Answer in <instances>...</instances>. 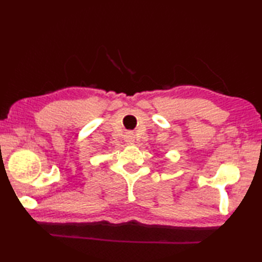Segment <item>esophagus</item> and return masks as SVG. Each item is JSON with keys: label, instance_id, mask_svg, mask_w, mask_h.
Returning <instances> with one entry per match:
<instances>
[{"label": "esophagus", "instance_id": "esophagus-1", "mask_svg": "<svg viewBox=\"0 0 262 262\" xmlns=\"http://www.w3.org/2000/svg\"><path fill=\"white\" fill-rule=\"evenodd\" d=\"M125 142L128 144V145H133L135 143V135L133 133H127L125 135Z\"/></svg>", "mask_w": 262, "mask_h": 262}]
</instances>
